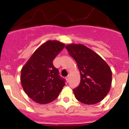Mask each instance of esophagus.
Segmentation results:
<instances>
[{
	"label": "esophagus",
	"mask_w": 129,
	"mask_h": 129,
	"mask_svg": "<svg viewBox=\"0 0 129 129\" xmlns=\"http://www.w3.org/2000/svg\"><path fill=\"white\" fill-rule=\"evenodd\" d=\"M66 79H67V81H69V79H70V76H69V75H68V76L66 77Z\"/></svg>",
	"instance_id": "esophagus-1"
}]
</instances>
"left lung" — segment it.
Returning <instances> with one entry per match:
<instances>
[{"label": "left lung", "instance_id": "obj_1", "mask_svg": "<svg viewBox=\"0 0 129 129\" xmlns=\"http://www.w3.org/2000/svg\"><path fill=\"white\" fill-rule=\"evenodd\" d=\"M65 48L76 61L80 72V84L73 90L76 98L87 105L102 101L111 86L109 66L98 53L83 44H70Z\"/></svg>", "mask_w": 129, "mask_h": 129}]
</instances>
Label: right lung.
Masks as SVG:
<instances>
[{
    "label": "right lung",
    "instance_id": "right-lung-1",
    "mask_svg": "<svg viewBox=\"0 0 129 129\" xmlns=\"http://www.w3.org/2000/svg\"><path fill=\"white\" fill-rule=\"evenodd\" d=\"M65 44L48 41L34 52L21 70L20 81L23 90L36 103L46 104L57 98L65 85L53 61Z\"/></svg>",
    "mask_w": 129,
    "mask_h": 129
}]
</instances>
